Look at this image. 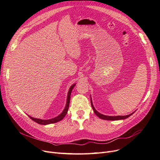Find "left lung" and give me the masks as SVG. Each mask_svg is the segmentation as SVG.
Masks as SVG:
<instances>
[{
  "mask_svg": "<svg viewBox=\"0 0 160 160\" xmlns=\"http://www.w3.org/2000/svg\"><path fill=\"white\" fill-rule=\"evenodd\" d=\"M91 99V98H90ZM91 105H92V108L93 109V111L94 112H95L96 115L100 118L101 119H103V120H122V119H126L127 118H128L129 117H130L132 115H133V114L134 113L132 112L131 114H130V115H126V116H106V115H102V114L100 113L99 112H98L96 109L94 108L93 106V104H92V100H91Z\"/></svg>",
  "mask_w": 160,
  "mask_h": 160,
  "instance_id": "8db88e82",
  "label": "left lung"
}]
</instances>
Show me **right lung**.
<instances>
[{"label": "right lung", "instance_id": "obj_1", "mask_svg": "<svg viewBox=\"0 0 160 160\" xmlns=\"http://www.w3.org/2000/svg\"><path fill=\"white\" fill-rule=\"evenodd\" d=\"M75 84L71 86V87L69 89V91H68V97H67V102H66V107L64 109V111H62V112L59 115L58 117L53 118L51 119H49V120H42V119H39V118H33L32 117H30L29 115H28L30 118H31L32 120H34V122H36V123L39 124H43V125H47V124H53V123H56L60 121L61 120H62L64 118V117H65V115H66V113L68 112V108H69V105H70V96H71V93L72 91L73 90V88H74Z\"/></svg>", "mask_w": 160, "mask_h": 160}]
</instances>
